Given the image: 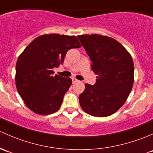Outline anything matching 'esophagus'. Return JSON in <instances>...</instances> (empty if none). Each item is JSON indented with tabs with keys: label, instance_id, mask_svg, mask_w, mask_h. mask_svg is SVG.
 Returning a JSON list of instances; mask_svg holds the SVG:
<instances>
[{
	"label": "esophagus",
	"instance_id": "obj_1",
	"mask_svg": "<svg viewBox=\"0 0 153 153\" xmlns=\"http://www.w3.org/2000/svg\"><path fill=\"white\" fill-rule=\"evenodd\" d=\"M72 82H73V83H76V82H79V81L76 79L73 78V79H72Z\"/></svg>",
	"mask_w": 153,
	"mask_h": 153
}]
</instances>
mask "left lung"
I'll list each match as a JSON object with an SVG mask.
<instances>
[{
	"label": "left lung",
	"instance_id": "left-lung-1",
	"mask_svg": "<svg viewBox=\"0 0 153 153\" xmlns=\"http://www.w3.org/2000/svg\"><path fill=\"white\" fill-rule=\"evenodd\" d=\"M98 75L94 85L85 84L79 97L81 108L97 117L116 113L127 100L134 82L131 55L117 40L100 34L77 36Z\"/></svg>",
	"mask_w": 153,
	"mask_h": 153
}]
</instances>
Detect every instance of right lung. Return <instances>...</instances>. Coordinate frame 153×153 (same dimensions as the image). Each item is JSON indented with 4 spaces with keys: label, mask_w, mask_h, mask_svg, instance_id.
Listing matches in <instances>:
<instances>
[{
    "label": "right lung",
    "mask_w": 153,
    "mask_h": 153,
    "mask_svg": "<svg viewBox=\"0 0 153 153\" xmlns=\"http://www.w3.org/2000/svg\"><path fill=\"white\" fill-rule=\"evenodd\" d=\"M80 47L76 36L44 34L34 39L19 56L15 83L31 111L48 115L59 109L72 80L53 75V68L63 63L68 50Z\"/></svg>",
    "instance_id": "right-lung-1"
}]
</instances>
